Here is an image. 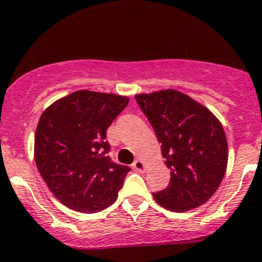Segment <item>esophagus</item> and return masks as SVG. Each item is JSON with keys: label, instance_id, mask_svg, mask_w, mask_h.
Wrapping results in <instances>:
<instances>
[{"label": "esophagus", "instance_id": "obj_1", "mask_svg": "<svg viewBox=\"0 0 262 262\" xmlns=\"http://www.w3.org/2000/svg\"><path fill=\"white\" fill-rule=\"evenodd\" d=\"M132 168L135 169V170H137V172H145V168H146V165H145V162L142 161V160H136L135 162H133V165H132Z\"/></svg>", "mask_w": 262, "mask_h": 262}]
</instances>
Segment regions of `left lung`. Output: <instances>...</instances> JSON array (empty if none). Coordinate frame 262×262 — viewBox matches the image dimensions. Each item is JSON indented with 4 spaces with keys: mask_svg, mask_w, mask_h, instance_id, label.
<instances>
[{
    "mask_svg": "<svg viewBox=\"0 0 262 262\" xmlns=\"http://www.w3.org/2000/svg\"><path fill=\"white\" fill-rule=\"evenodd\" d=\"M138 106L161 142L170 182L153 193L172 212H186L205 204L224 179L228 142L224 129L205 106L177 90L137 94Z\"/></svg>",
    "mask_w": 262,
    "mask_h": 262,
    "instance_id": "left-lung-1",
    "label": "left lung"
}]
</instances>
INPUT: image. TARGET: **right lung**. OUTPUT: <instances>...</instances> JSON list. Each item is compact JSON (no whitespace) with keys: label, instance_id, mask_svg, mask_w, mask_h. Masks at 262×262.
<instances>
[{"label":"right lung","instance_id":"right-lung-1","mask_svg":"<svg viewBox=\"0 0 262 262\" xmlns=\"http://www.w3.org/2000/svg\"><path fill=\"white\" fill-rule=\"evenodd\" d=\"M129 98L78 90L56 101L36 129L34 160L56 199L81 213H97L117 200L130 168L109 157L106 130Z\"/></svg>","mask_w":262,"mask_h":262}]
</instances>
